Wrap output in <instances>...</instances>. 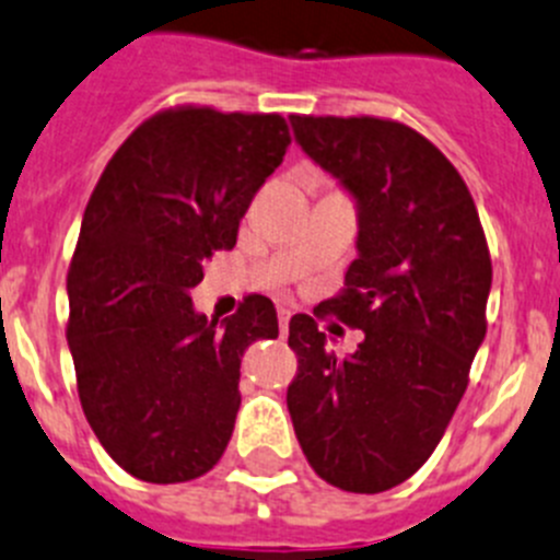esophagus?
<instances>
[{
    "label": "esophagus",
    "instance_id": "esophagus-1",
    "mask_svg": "<svg viewBox=\"0 0 560 560\" xmlns=\"http://www.w3.org/2000/svg\"><path fill=\"white\" fill-rule=\"evenodd\" d=\"M290 317H292V310H284V306H281L279 310V326H281V331L287 334V328H290Z\"/></svg>",
    "mask_w": 560,
    "mask_h": 560
}]
</instances>
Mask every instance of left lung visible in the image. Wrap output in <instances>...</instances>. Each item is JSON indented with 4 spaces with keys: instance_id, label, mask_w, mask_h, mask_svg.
I'll use <instances>...</instances> for the list:
<instances>
[{
    "instance_id": "obj_1",
    "label": "left lung",
    "mask_w": 560,
    "mask_h": 560,
    "mask_svg": "<svg viewBox=\"0 0 560 560\" xmlns=\"http://www.w3.org/2000/svg\"><path fill=\"white\" fill-rule=\"evenodd\" d=\"M290 121L301 149L359 203V259L323 306L364 339L339 359L315 317H292L287 409L326 483L386 492L428 462L467 389L492 256L462 174L425 135L375 115Z\"/></svg>"
}]
</instances>
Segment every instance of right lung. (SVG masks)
<instances>
[{
  "label": "right lung",
  "mask_w": 560,
  "mask_h": 560,
  "mask_svg": "<svg viewBox=\"0 0 560 560\" xmlns=\"http://www.w3.org/2000/svg\"><path fill=\"white\" fill-rule=\"evenodd\" d=\"M279 113L179 104L145 118L107 162L68 268V348L104 451L149 483L221 462L240 409V359L279 337L265 295L223 326L192 312L212 250L234 248L250 198L281 165Z\"/></svg>",
  "instance_id": "obj_1"
}]
</instances>
